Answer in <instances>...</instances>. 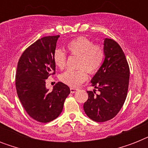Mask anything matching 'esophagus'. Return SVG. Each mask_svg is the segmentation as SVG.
Returning a JSON list of instances; mask_svg holds the SVG:
<instances>
[{
    "instance_id": "34e87169",
    "label": "esophagus",
    "mask_w": 148,
    "mask_h": 148,
    "mask_svg": "<svg viewBox=\"0 0 148 148\" xmlns=\"http://www.w3.org/2000/svg\"><path fill=\"white\" fill-rule=\"evenodd\" d=\"M70 90H71V93H75L77 90V88H70Z\"/></svg>"
}]
</instances>
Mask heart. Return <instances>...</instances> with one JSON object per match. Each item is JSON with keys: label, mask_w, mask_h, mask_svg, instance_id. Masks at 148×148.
Returning a JSON list of instances; mask_svg holds the SVG:
<instances>
[{"label": "heart", "mask_w": 148, "mask_h": 148, "mask_svg": "<svg viewBox=\"0 0 148 148\" xmlns=\"http://www.w3.org/2000/svg\"><path fill=\"white\" fill-rule=\"evenodd\" d=\"M67 47L71 54L79 57L77 64L79 69L68 70L60 75V79L65 84L77 88L88 79V72L95 74L98 71L103 62L104 52L101 45H94L93 41L82 37L70 41ZM53 61L60 69H64L67 54L62 50L57 49L53 53Z\"/></svg>", "instance_id": "obj_1"}]
</instances>
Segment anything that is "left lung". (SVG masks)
I'll use <instances>...</instances> for the list:
<instances>
[{
    "label": "left lung",
    "instance_id": "8db88e82",
    "mask_svg": "<svg viewBox=\"0 0 148 148\" xmlns=\"http://www.w3.org/2000/svg\"><path fill=\"white\" fill-rule=\"evenodd\" d=\"M104 60L91 79L93 87L100 91L88 90V99L84 110L89 118L96 122L112 119L121 109L128 90L130 69L126 57L115 40L103 41Z\"/></svg>",
    "mask_w": 148,
    "mask_h": 148
}]
</instances>
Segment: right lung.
I'll list each match as a JSON object with an SVG mask.
<instances>
[{"instance_id":"right-lung-1","label":"right lung","mask_w":148,"mask_h":148,"mask_svg":"<svg viewBox=\"0 0 148 148\" xmlns=\"http://www.w3.org/2000/svg\"><path fill=\"white\" fill-rule=\"evenodd\" d=\"M60 36H47L29 46L17 63L16 89L17 96L28 115L37 121H52L62 112L69 87L58 82L52 91L46 88V80L55 74L53 53Z\"/></svg>"}]
</instances>
